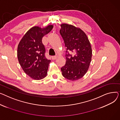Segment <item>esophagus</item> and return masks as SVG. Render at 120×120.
<instances>
[{"label": "esophagus", "mask_w": 120, "mask_h": 120, "mask_svg": "<svg viewBox=\"0 0 120 120\" xmlns=\"http://www.w3.org/2000/svg\"><path fill=\"white\" fill-rule=\"evenodd\" d=\"M57 57H56V56H52V59L53 60H56V59H57Z\"/></svg>", "instance_id": "34e87169"}]
</instances>
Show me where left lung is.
I'll return each instance as SVG.
<instances>
[{"instance_id": "obj_1", "label": "left lung", "mask_w": 120, "mask_h": 120, "mask_svg": "<svg viewBox=\"0 0 120 120\" xmlns=\"http://www.w3.org/2000/svg\"><path fill=\"white\" fill-rule=\"evenodd\" d=\"M60 26V34L66 47V61L61 68L62 75L70 80L79 79L86 73L90 64L92 56L90 44L86 34L79 28L66 24Z\"/></svg>"}]
</instances>
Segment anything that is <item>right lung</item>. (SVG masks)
<instances>
[{
  "label": "right lung",
  "mask_w": 120,
  "mask_h": 120,
  "mask_svg": "<svg viewBox=\"0 0 120 120\" xmlns=\"http://www.w3.org/2000/svg\"><path fill=\"white\" fill-rule=\"evenodd\" d=\"M53 25L44 29L32 27L20 41L17 48L19 62L25 73L35 80H40L46 76L49 63L45 56V48L42 38L50 32Z\"/></svg>",
  "instance_id": "add662e5"
}]
</instances>
